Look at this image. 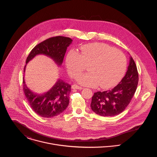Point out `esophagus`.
I'll use <instances>...</instances> for the list:
<instances>
[{
	"mask_svg": "<svg viewBox=\"0 0 157 157\" xmlns=\"http://www.w3.org/2000/svg\"><path fill=\"white\" fill-rule=\"evenodd\" d=\"M71 87H72V89H82V87L79 86H78L77 84H73V85H72Z\"/></svg>",
	"mask_w": 157,
	"mask_h": 157,
	"instance_id": "1",
	"label": "esophagus"
}]
</instances>
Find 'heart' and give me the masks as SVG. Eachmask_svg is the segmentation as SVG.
<instances>
[{
  "label": "heart",
  "mask_w": 157,
  "mask_h": 157,
  "mask_svg": "<svg viewBox=\"0 0 157 157\" xmlns=\"http://www.w3.org/2000/svg\"><path fill=\"white\" fill-rule=\"evenodd\" d=\"M81 54L71 50L65 59L66 69L72 77L82 72L89 64V72L79 75L77 81L81 85L109 89L123 78L127 68L124 54L107 44L100 43L86 44L80 48Z\"/></svg>",
  "instance_id": "heart-1"
}]
</instances>
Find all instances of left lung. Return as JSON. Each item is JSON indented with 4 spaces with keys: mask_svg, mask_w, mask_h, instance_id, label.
Instances as JSON below:
<instances>
[{
    "mask_svg": "<svg viewBox=\"0 0 157 157\" xmlns=\"http://www.w3.org/2000/svg\"><path fill=\"white\" fill-rule=\"evenodd\" d=\"M139 82L137 66L130 57L125 76L113 89L94 93L91 103V109L103 117L117 116L125 109L135 94Z\"/></svg>",
    "mask_w": 157,
    "mask_h": 157,
    "instance_id": "obj_1",
    "label": "left lung"
}]
</instances>
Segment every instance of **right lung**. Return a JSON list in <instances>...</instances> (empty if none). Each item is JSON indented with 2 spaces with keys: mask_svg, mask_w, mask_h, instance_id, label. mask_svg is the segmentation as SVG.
I'll return each instance as SVG.
<instances>
[{
  "mask_svg": "<svg viewBox=\"0 0 157 157\" xmlns=\"http://www.w3.org/2000/svg\"><path fill=\"white\" fill-rule=\"evenodd\" d=\"M69 37L57 36L47 39L36 45L27 58L26 63L37 55H44L51 58L58 66H61L66 49L72 43ZM25 66L24 72L25 70ZM70 84L58 79L48 91L43 94L32 92L27 86L23 79V90L29 105L36 114L51 118L59 115L69 104V95L71 93Z\"/></svg>",
  "mask_w": 157,
  "mask_h": 157,
  "instance_id": "obj_1",
  "label": "right lung"
}]
</instances>
